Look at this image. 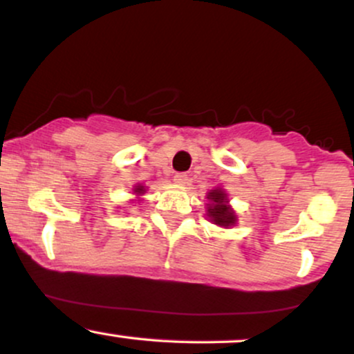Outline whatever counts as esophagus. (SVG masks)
Returning a JSON list of instances; mask_svg holds the SVG:
<instances>
[{
    "mask_svg": "<svg viewBox=\"0 0 354 354\" xmlns=\"http://www.w3.org/2000/svg\"><path fill=\"white\" fill-rule=\"evenodd\" d=\"M174 183H176V185H180V186H185V185H188V174L186 173H176L174 174Z\"/></svg>",
    "mask_w": 354,
    "mask_h": 354,
    "instance_id": "34e87169",
    "label": "esophagus"
}]
</instances>
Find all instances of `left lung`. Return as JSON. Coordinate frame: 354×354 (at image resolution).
Returning <instances> with one entry per match:
<instances>
[{
    "instance_id": "obj_1",
    "label": "left lung",
    "mask_w": 354,
    "mask_h": 354,
    "mask_svg": "<svg viewBox=\"0 0 354 354\" xmlns=\"http://www.w3.org/2000/svg\"><path fill=\"white\" fill-rule=\"evenodd\" d=\"M209 200L208 205V216L214 225L228 228V226L236 225V214L228 205V194L221 188L211 189L206 196Z\"/></svg>"
}]
</instances>
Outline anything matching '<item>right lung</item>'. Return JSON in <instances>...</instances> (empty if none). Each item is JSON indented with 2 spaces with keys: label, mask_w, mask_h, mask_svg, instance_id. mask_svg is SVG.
<instances>
[{
  "label": "right lung",
  "mask_w": 354,
  "mask_h": 354,
  "mask_svg": "<svg viewBox=\"0 0 354 354\" xmlns=\"http://www.w3.org/2000/svg\"><path fill=\"white\" fill-rule=\"evenodd\" d=\"M133 191H135V193L138 194V196H141V194H145V186H141V185H138V186H135V189H133Z\"/></svg>",
  "instance_id": "1"
}]
</instances>
